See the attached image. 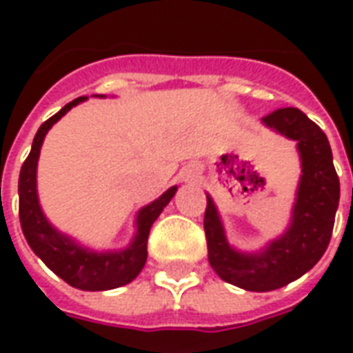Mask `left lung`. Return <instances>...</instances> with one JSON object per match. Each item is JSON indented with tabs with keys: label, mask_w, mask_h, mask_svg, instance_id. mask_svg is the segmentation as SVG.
I'll use <instances>...</instances> for the list:
<instances>
[{
	"label": "left lung",
	"mask_w": 353,
	"mask_h": 353,
	"mask_svg": "<svg viewBox=\"0 0 353 353\" xmlns=\"http://www.w3.org/2000/svg\"><path fill=\"white\" fill-rule=\"evenodd\" d=\"M263 124L283 138L293 139L301 159V179L288 229L257 252H240L229 244L219 210L210 194H206L204 214L208 261L212 268L221 280L257 293L274 291L299 280L321 259L331 240L341 199L331 145L318 124L296 108L278 109L266 115Z\"/></svg>",
	"instance_id": "left-lung-1"
}]
</instances>
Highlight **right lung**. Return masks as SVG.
Segmentation results:
<instances>
[{"mask_svg":"<svg viewBox=\"0 0 353 353\" xmlns=\"http://www.w3.org/2000/svg\"><path fill=\"white\" fill-rule=\"evenodd\" d=\"M103 98V94H96ZM88 100L87 96H81L77 100L70 101L68 105L52 115L49 121L39 126L35 134L32 151L20 168L19 177V215L20 227L24 232L28 245L39 259L49 266L52 272L68 281L72 288L83 291H108V289L121 288L130 283L145 266L147 261V238L149 230L162 214V210L168 206L174 199L177 187H170L168 191L162 192L161 196L147 204L136 214V232L132 236L130 244L123 250H92L87 245L79 244L75 238L68 236L62 230H58L47 219V215L39 204L37 194V161L41 153V145L45 141L47 132L57 124L62 117L75 108L81 101Z\"/></svg>","mask_w":353,"mask_h":353,"instance_id":"obj_1","label":"right lung"}]
</instances>
